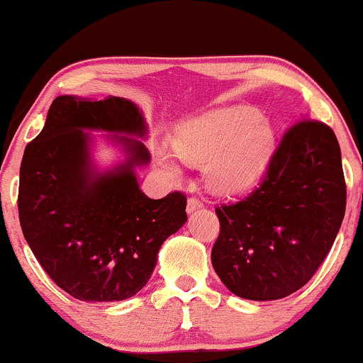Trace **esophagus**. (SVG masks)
I'll use <instances>...</instances> for the list:
<instances>
[{"instance_id":"obj_1","label":"esophagus","mask_w":363,"mask_h":363,"mask_svg":"<svg viewBox=\"0 0 363 363\" xmlns=\"http://www.w3.org/2000/svg\"><path fill=\"white\" fill-rule=\"evenodd\" d=\"M203 208V201L201 199H198V198H189L187 199V206H186V211L189 215H193V213H196V211H199Z\"/></svg>"}]
</instances>
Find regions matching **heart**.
Listing matches in <instances>:
<instances>
[{
    "label": "heart",
    "mask_w": 363,
    "mask_h": 363,
    "mask_svg": "<svg viewBox=\"0 0 363 363\" xmlns=\"http://www.w3.org/2000/svg\"><path fill=\"white\" fill-rule=\"evenodd\" d=\"M277 135L273 124L252 107H227L187 121L174 136L176 153L187 164L205 165L208 187L216 194L242 193L256 184L272 162ZM158 164L179 176V167L165 150Z\"/></svg>",
    "instance_id": "heart-1"
}]
</instances>
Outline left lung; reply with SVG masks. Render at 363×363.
Returning a JSON list of instances; mask_svg holds the SVG:
<instances>
[{
    "label": "left lung",
    "mask_w": 363,
    "mask_h": 363,
    "mask_svg": "<svg viewBox=\"0 0 363 363\" xmlns=\"http://www.w3.org/2000/svg\"><path fill=\"white\" fill-rule=\"evenodd\" d=\"M347 208L341 152L333 129L302 118L283 135L261 184L216 208L211 264L249 301H278L302 289L328 256Z\"/></svg>",
    "instance_id": "left-lung-1"
}]
</instances>
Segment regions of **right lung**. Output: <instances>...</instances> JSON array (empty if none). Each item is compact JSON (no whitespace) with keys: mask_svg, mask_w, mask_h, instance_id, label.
I'll return each mask as SVG.
<instances>
[{"mask_svg":"<svg viewBox=\"0 0 363 363\" xmlns=\"http://www.w3.org/2000/svg\"><path fill=\"white\" fill-rule=\"evenodd\" d=\"M86 130L112 132L125 162L95 168ZM147 131L143 112L128 99L60 95L25 148L18 187L23 237L51 280L78 301L118 302L138 294L160 245L187 222L184 194L152 199L140 189L135 169L148 164L150 152L138 138Z\"/></svg>","mask_w":363,"mask_h":363,"instance_id":"obj_1","label":"right lung"}]
</instances>
